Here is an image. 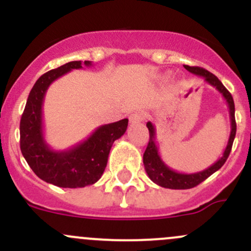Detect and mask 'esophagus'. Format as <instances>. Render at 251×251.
<instances>
[{"label":"esophagus","instance_id":"34e87169","mask_svg":"<svg viewBox=\"0 0 251 251\" xmlns=\"http://www.w3.org/2000/svg\"><path fill=\"white\" fill-rule=\"evenodd\" d=\"M130 123L131 124H136V123H141V121H143L144 119V115L143 113H141V111H136V113H132L130 115Z\"/></svg>","mask_w":251,"mask_h":251}]
</instances>
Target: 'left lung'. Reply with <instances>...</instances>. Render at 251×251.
Returning <instances> with one entry per match:
<instances>
[{"label":"left lung","instance_id":"left-lung-1","mask_svg":"<svg viewBox=\"0 0 251 251\" xmlns=\"http://www.w3.org/2000/svg\"><path fill=\"white\" fill-rule=\"evenodd\" d=\"M183 67L186 68V70H188L189 73H192V74L197 75V76L204 77L205 82L211 85L212 87H215L220 93H221L222 97H224L225 100H226L229 109L231 133H229V138H228V142H227L226 149H225L222 156L216 161V163H214L211 166H209V168L205 169L203 171H199V173L182 174V173H177V171L170 169L163 161L160 154H159L158 146H156L155 127H154V125L151 123V121H148V123H147V127H148L149 130V142H148V146H147L146 151H144L143 154L144 169H146V173L148 175V177L154 182V183H156L160 187H164V188H170V189L193 188V187L198 186L199 183H201V182L205 181V179H206L209 176H211L212 174L216 173L217 170H220V169L222 168V165L226 163L227 158H228L229 153H231L232 144H233V141L235 137V131H237V125H235V118H234L233 98H232L231 93L227 91V88L222 85L221 81L215 76L214 74H211V73L207 72V70L203 69V68L189 67V65H183Z\"/></svg>","mask_w":251,"mask_h":251}]
</instances>
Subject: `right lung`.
<instances>
[{
	"label": "right lung",
	"mask_w": 251,
	"mask_h": 251,
	"mask_svg": "<svg viewBox=\"0 0 251 251\" xmlns=\"http://www.w3.org/2000/svg\"><path fill=\"white\" fill-rule=\"evenodd\" d=\"M91 67L90 60H75L47 72L35 82L27 97L20 119V151L31 170L47 183L63 188H81L96 183L108 163L114 141L127 128L128 120L123 119L96 128L90 137L65 151H54L44 135L42 105L50 83L67 73Z\"/></svg>",
	"instance_id": "right-lung-1"
}]
</instances>
